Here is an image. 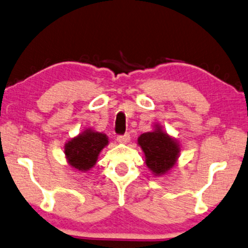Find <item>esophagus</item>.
Listing matches in <instances>:
<instances>
[{
    "instance_id": "34e87169",
    "label": "esophagus",
    "mask_w": 248,
    "mask_h": 248,
    "mask_svg": "<svg viewBox=\"0 0 248 248\" xmlns=\"http://www.w3.org/2000/svg\"><path fill=\"white\" fill-rule=\"evenodd\" d=\"M129 140H130V136H129L128 134H124L123 136H118V138H117V141L119 142V144H127V142H129Z\"/></svg>"
}]
</instances>
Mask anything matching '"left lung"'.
I'll return each mask as SVG.
<instances>
[{
    "mask_svg": "<svg viewBox=\"0 0 248 248\" xmlns=\"http://www.w3.org/2000/svg\"><path fill=\"white\" fill-rule=\"evenodd\" d=\"M137 142L144 152L146 165L155 176L166 175L176 165L181 153L179 141L159 124H154L153 131L139 136Z\"/></svg>",
    "mask_w": 248,
    "mask_h": 248,
    "instance_id": "8db88e82",
    "label": "left lung"
}]
</instances>
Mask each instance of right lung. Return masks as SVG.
Wrapping results in <instances>:
<instances>
[{
	"label": "right lung",
	"mask_w": 248,
	"mask_h": 248,
	"mask_svg": "<svg viewBox=\"0 0 248 248\" xmlns=\"http://www.w3.org/2000/svg\"><path fill=\"white\" fill-rule=\"evenodd\" d=\"M109 144L104 132L86 128L64 145L65 157L73 170L86 173L93 169L102 149Z\"/></svg>",
	"instance_id": "1"
}]
</instances>
